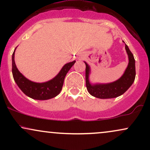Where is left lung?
I'll return each mask as SVG.
<instances>
[{"instance_id":"left-lung-1","label":"left lung","mask_w":150,"mask_h":150,"mask_svg":"<svg viewBox=\"0 0 150 150\" xmlns=\"http://www.w3.org/2000/svg\"><path fill=\"white\" fill-rule=\"evenodd\" d=\"M125 50L128 56V65L124 73L118 80L113 82L106 84H92L89 80L90 67L85 62L86 65L85 80L87 91L91 95L99 99H111L122 95L132 85L135 78V61L133 55L125 44Z\"/></svg>"}]
</instances>
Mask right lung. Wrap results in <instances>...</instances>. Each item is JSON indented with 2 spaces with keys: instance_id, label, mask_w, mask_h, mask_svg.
Here are the masks:
<instances>
[{
  "instance_id": "right-lung-1",
  "label": "right lung",
  "mask_w": 150,
  "mask_h": 150,
  "mask_svg": "<svg viewBox=\"0 0 150 150\" xmlns=\"http://www.w3.org/2000/svg\"><path fill=\"white\" fill-rule=\"evenodd\" d=\"M15 49L12 56V73L15 82L22 92L27 97L37 100H47L59 94L63 87L65 75L75 64V61L63 65L61 71L52 80L42 83L34 82L26 78L18 70L15 63Z\"/></svg>"
}]
</instances>
